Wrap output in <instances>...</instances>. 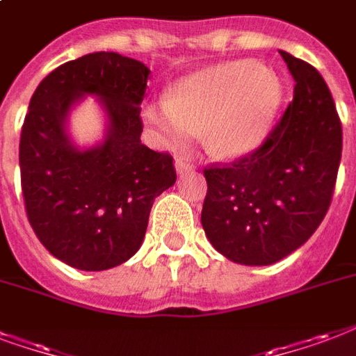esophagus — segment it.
Returning a JSON list of instances; mask_svg holds the SVG:
<instances>
[{
  "instance_id": "esophagus-1",
  "label": "esophagus",
  "mask_w": 356,
  "mask_h": 356,
  "mask_svg": "<svg viewBox=\"0 0 356 356\" xmlns=\"http://www.w3.org/2000/svg\"><path fill=\"white\" fill-rule=\"evenodd\" d=\"M175 168H176V175H186V172H191L193 170V165L188 161H184V159H176L175 163Z\"/></svg>"
}]
</instances>
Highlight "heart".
<instances>
[{"label":"heart","instance_id":"heart-1","mask_svg":"<svg viewBox=\"0 0 356 356\" xmlns=\"http://www.w3.org/2000/svg\"><path fill=\"white\" fill-rule=\"evenodd\" d=\"M282 101V82L255 61H227L184 79L170 97L144 105L163 146L186 148L199 131L213 157L248 156L264 143Z\"/></svg>","mask_w":356,"mask_h":356}]
</instances>
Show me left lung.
<instances>
[{
	"label": "left lung",
	"instance_id": "left-lung-1",
	"mask_svg": "<svg viewBox=\"0 0 356 356\" xmlns=\"http://www.w3.org/2000/svg\"><path fill=\"white\" fill-rule=\"evenodd\" d=\"M295 79L282 120L253 154L204 170L200 223L232 263L266 266L298 250L321 225L341 159V124L327 82L280 50Z\"/></svg>",
	"mask_w": 356,
	"mask_h": 356
}]
</instances>
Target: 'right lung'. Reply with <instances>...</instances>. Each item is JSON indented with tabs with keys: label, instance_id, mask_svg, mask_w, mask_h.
I'll list each match as a JSON object with an SVG mask.
<instances>
[{
	"label": "right lung",
	"instance_id": "add662e5",
	"mask_svg": "<svg viewBox=\"0 0 356 356\" xmlns=\"http://www.w3.org/2000/svg\"><path fill=\"white\" fill-rule=\"evenodd\" d=\"M149 69L116 52L67 61L37 86L20 135V178L37 238L61 263L99 272L125 263L143 245L156 197L175 186L172 157L140 143ZM98 97L106 135L80 149L70 111Z\"/></svg>",
	"mask_w": 356,
	"mask_h": 356
}]
</instances>
